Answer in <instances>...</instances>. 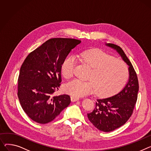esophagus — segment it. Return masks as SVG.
<instances>
[{
    "label": "esophagus",
    "mask_w": 151,
    "mask_h": 151,
    "mask_svg": "<svg viewBox=\"0 0 151 151\" xmlns=\"http://www.w3.org/2000/svg\"><path fill=\"white\" fill-rule=\"evenodd\" d=\"M79 99V97H76V96H71V100H72V102L77 101H78Z\"/></svg>",
    "instance_id": "obj_1"
}]
</instances>
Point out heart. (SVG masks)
I'll list each match as a JSON object with an SVG mask.
<instances>
[{
    "label": "heart",
    "mask_w": 151,
    "mask_h": 151,
    "mask_svg": "<svg viewBox=\"0 0 151 151\" xmlns=\"http://www.w3.org/2000/svg\"><path fill=\"white\" fill-rule=\"evenodd\" d=\"M79 58L92 67L88 81L75 79L64 86L65 92L74 96H83L95 93L101 96L112 95L121 90L129 77L127 65L121 59L99 49H90L83 52ZM76 60L73 56L68 57L64 61L61 71L66 79L74 73Z\"/></svg>",
    "instance_id": "heart-1"
}]
</instances>
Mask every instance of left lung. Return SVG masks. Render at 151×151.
I'll return each instance as SVG.
<instances>
[{"mask_svg": "<svg viewBox=\"0 0 151 151\" xmlns=\"http://www.w3.org/2000/svg\"><path fill=\"white\" fill-rule=\"evenodd\" d=\"M119 54L129 66V79L124 88L117 94L98 99L95 107L87 114L89 121L103 132H110L124 125L131 116L137 100L139 89L135 70L121 47L113 44H105Z\"/></svg>", "mask_w": 151, "mask_h": 151, "instance_id": "8db88e82", "label": "left lung"}]
</instances>
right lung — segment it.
Here are the masks:
<instances>
[{"label": "right lung", "instance_id": "1", "mask_svg": "<svg viewBox=\"0 0 151 151\" xmlns=\"http://www.w3.org/2000/svg\"><path fill=\"white\" fill-rule=\"evenodd\" d=\"M80 43L74 39H50L25 58L20 68L17 95L24 112L33 121L51 122L71 102L68 95L53 94L61 85L64 61Z\"/></svg>", "mask_w": 151, "mask_h": 151}]
</instances>
